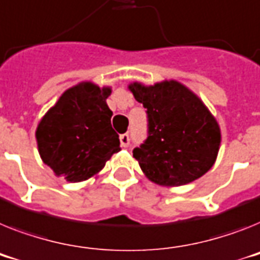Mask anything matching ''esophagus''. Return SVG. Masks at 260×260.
Listing matches in <instances>:
<instances>
[{"mask_svg":"<svg viewBox=\"0 0 260 260\" xmlns=\"http://www.w3.org/2000/svg\"><path fill=\"white\" fill-rule=\"evenodd\" d=\"M129 141H131V139H129V135L128 134H124L120 136V144H121V147L123 148L128 147V145H129Z\"/></svg>","mask_w":260,"mask_h":260,"instance_id":"34e87169","label":"esophagus"}]
</instances>
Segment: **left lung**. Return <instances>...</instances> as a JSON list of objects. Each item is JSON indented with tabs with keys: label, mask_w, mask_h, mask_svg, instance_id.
Masks as SVG:
<instances>
[{
	"label": "left lung",
	"mask_w": 260,
	"mask_h": 260,
	"mask_svg": "<svg viewBox=\"0 0 260 260\" xmlns=\"http://www.w3.org/2000/svg\"><path fill=\"white\" fill-rule=\"evenodd\" d=\"M128 88L148 115V139L134 149L148 180L181 186L202 177L214 165L221 129L200 98L177 80Z\"/></svg>",
	"instance_id": "obj_1"
}]
</instances>
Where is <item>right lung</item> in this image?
<instances>
[{
    "label": "right lung",
    "mask_w": 260,
    "mask_h": 260,
    "mask_svg": "<svg viewBox=\"0 0 260 260\" xmlns=\"http://www.w3.org/2000/svg\"><path fill=\"white\" fill-rule=\"evenodd\" d=\"M111 87L82 82L66 89L36 131L38 152L55 176L80 182L96 176L120 150L107 106Z\"/></svg>",
    "instance_id": "right-lung-1"
}]
</instances>
